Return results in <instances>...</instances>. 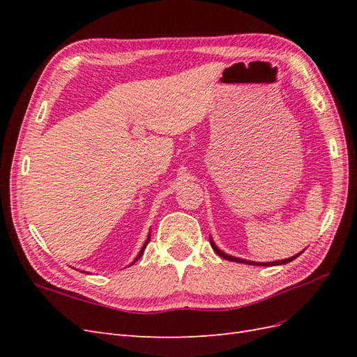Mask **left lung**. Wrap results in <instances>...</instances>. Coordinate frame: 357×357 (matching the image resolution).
I'll list each match as a JSON object with an SVG mask.
<instances>
[{
    "label": "left lung",
    "instance_id": "1",
    "mask_svg": "<svg viewBox=\"0 0 357 357\" xmlns=\"http://www.w3.org/2000/svg\"><path fill=\"white\" fill-rule=\"evenodd\" d=\"M210 244H211V247H213V250L218 253L220 257H223V259H226V261H232V262H238V264H245V265H257V266H274V265H284V264H289V262H291L294 261V259H296L299 255H295V256H291V257H287V259H283V261H275V262H253V261H245V259H240V257H234V256H229V255H226L225 252H222L220 248L214 244V241L210 238Z\"/></svg>",
    "mask_w": 357,
    "mask_h": 357
}]
</instances>
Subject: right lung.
<instances>
[{"label": "right lung", "instance_id": "right-lung-1", "mask_svg": "<svg viewBox=\"0 0 357 357\" xmlns=\"http://www.w3.org/2000/svg\"><path fill=\"white\" fill-rule=\"evenodd\" d=\"M149 241H150V234H149V236H147V240H146V243H144V245H143V247H142V250H139V253H138V255H137V257H135V259H134V262H132V264H135V262H137V261H138V259H139V257H142V256H143V253H144V248H146V245H147V244H149ZM132 264H131V265H132Z\"/></svg>", "mask_w": 357, "mask_h": 357}]
</instances>
